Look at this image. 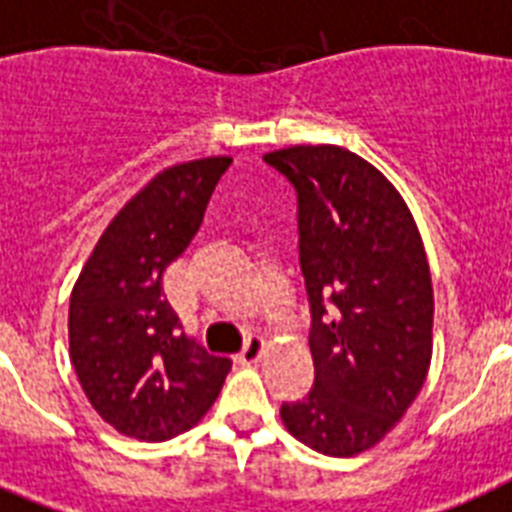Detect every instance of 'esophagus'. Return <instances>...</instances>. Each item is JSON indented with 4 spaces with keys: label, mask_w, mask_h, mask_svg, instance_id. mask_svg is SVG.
Here are the masks:
<instances>
[{
    "label": "esophagus",
    "mask_w": 512,
    "mask_h": 512,
    "mask_svg": "<svg viewBox=\"0 0 512 512\" xmlns=\"http://www.w3.org/2000/svg\"><path fill=\"white\" fill-rule=\"evenodd\" d=\"M264 350H266L264 337L251 335L246 340V345H243V350H240V353H238V361L240 363H256L261 356H264Z\"/></svg>",
    "instance_id": "34e87169"
}]
</instances>
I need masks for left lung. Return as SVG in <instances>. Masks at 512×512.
<instances>
[{
    "instance_id": "obj_1",
    "label": "left lung",
    "mask_w": 512,
    "mask_h": 512,
    "mask_svg": "<svg viewBox=\"0 0 512 512\" xmlns=\"http://www.w3.org/2000/svg\"><path fill=\"white\" fill-rule=\"evenodd\" d=\"M298 193L314 387L282 403L287 432L332 458L382 442L424 387L434 290L424 243L395 185L342 146L264 156Z\"/></svg>"
}]
</instances>
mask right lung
Segmentation results:
<instances>
[{"mask_svg": "<svg viewBox=\"0 0 512 512\" xmlns=\"http://www.w3.org/2000/svg\"><path fill=\"white\" fill-rule=\"evenodd\" d=\"M230 156L175 164L138 190L88 256L70 295V361L107 424L164 442L196 426L232 361L183 332L164 295L167 266L190 246Z\"/></svg>", "mask_w": 512, "mask_h": 512, "instance_id": "obj_1", "label": "right lung"}]
</instances>
